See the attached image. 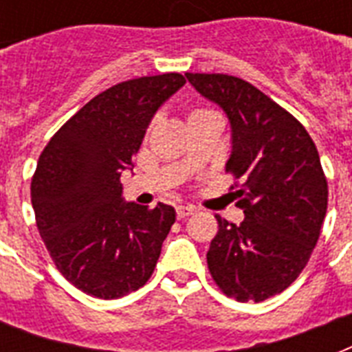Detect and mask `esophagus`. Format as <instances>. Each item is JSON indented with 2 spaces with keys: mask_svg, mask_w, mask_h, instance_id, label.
<instances>
[{
  "mask_svg": "<svg viewBox=\"0 0 352 352\" xmlns=\"http://www.w3.org/2000/svg\"><path fill=\"white\" fill-rule=\"evenodd\" d=\"M175 212L179 219H184L188 215H192L193 212H195V208H193V206H188V204H179L175 208Z\"/></svg>",
  "mask_w": 352,
  "mask_h": 352,
  "instance_id": "34e87169",
  "label": "esophagus"
}]
</instances>
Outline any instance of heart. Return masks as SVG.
Instances as JSON below:
<instances>
[{"mask_svg": "<svg viewBox=\"0 0 352 352\" xmlns=\"http://www.w3.org/2000/svg\"><path fill=\"white\" fill-rule=\"evenodd\" d=\"M215 115L214 111H210V109H195V111L190 113V117H188V122L195 120V118H203V117H212Z\"/></svg>", "mask_w": 352, "mask_h": 352, "instance_id": "b5f03b06", "label": "heart"}]
</instances>
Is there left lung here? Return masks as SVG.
Returning a JSON list of instances; mask_svg holds the SVG:
<instances>
[{"label":"left lung","instance_id":"8db88e82","mask_svg":"<svg viewBox=\"0 0 352 352\" xmlns=\"http://www.w3.org/2000/svg\"><path fill=\"white\" fill-rule=\"evenodd\" d=\"M186 78L230 120L226 173L237 179L235 204L245 212L239 226L215 215L208 270L228 298L259 303L290 287L309 263L327 214V177L301 122L257 87L219 73Z\"/></svg>","mask_w":352,"mask_h":352}]
</instances>
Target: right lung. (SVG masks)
<instances>
[{
    "instance_id": "add662e5",
    "label": "right lung",
    "mask_w": 352,
    "mask_h": 352,
    "mask_svg": "<svg viewBox=\"0 0 352 352\" xmlns=\"http://www.w3.org/2000/svg\"><path fill=\"white\" fill-rule=\"evenodd\" d=\"M186 84L179 73L127 80L102 91L58 129L30 182L36 226L62 276L82 292L117 300L146 285L175 210L122 201L155 111Z\"/></svg>"
}]
</instances>
